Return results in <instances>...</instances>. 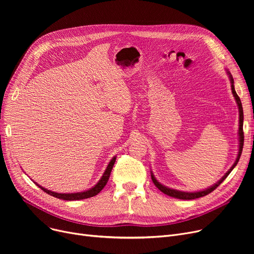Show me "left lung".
<instances>
[{"label": "left lung", "mask_w": 254, "mask_h": 254, "mask_svg": "<svg viewBox=\"0 0 254 254\" xmlns=\"http://www.w3.org/2000/svg\"><path fill=\"white\" fill-rule=\"evenodd\" d=\"M226 73H228L229 75V78H230V82H231V88H232V92H233V96L236 100V103L238 105V109H239V130H238V135H239V151H238V155H237V158L236 161L234 163V165L231 167V169L225 173V174L221 177V179H219L215 184H213L212 186H210V188L206 189V190H198V191H182V190H173V189H170L168 188V186L162 184L161 182H159L153 175V172L151 171V179L154 183V185L156 186V188L161 190L162 192H164L165 194L167 195H170L172 197H176V198H179V199H193V198H197V197H202L204 195H207L208 193L212 192L213 190H214L217 186L220 185V183L229 176L230 173L234 170V168L237 166L239 159H240V156H241L242 154V150H243V144H244V134H243V120H244V114H243V107H242V103H241V100H240V98L238 97L237 92L235 90V85H234V78L232 76V74L230 73V71L226 70Z\"/></svg>", "instance_id": "left-lung-1"}]
</instances>
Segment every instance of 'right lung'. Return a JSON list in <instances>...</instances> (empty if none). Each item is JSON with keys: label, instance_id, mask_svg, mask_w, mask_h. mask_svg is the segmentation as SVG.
Returning <instances> with one entry per match:
<instances>
[{"label": "right lung", "instance_id": "add662e5", "mask_svg": "<svg viewBox=\"0 0 254 254\" xmlns=\"http://www.w3.org/2000/svg\"><path fill=\"white\" fill-rule=\"evenodd\" d=\"M116 161V155L112 157L111 161L109 162L108 166H107L105 172L103 173L102 177L100 178V180L98 181V183L92 186L91 189L87 190H84V191H80V192H71V193H60V192H56V191H51L47 189H44L42 188L41 185H39L38 183L35 182V184H37L40 189H41L43 191H45L46 193L52 195V196H56L58 198H61V199H64V201H77V199H83V198H88V197H91V196H95L97 195L103 189L104 186L107 184V182H108L109 180V177H110V174H111V171L113 169V166H114V163Z\"/></svg>", "mask_w": 254, "mask_h": 254}]
</instances>
